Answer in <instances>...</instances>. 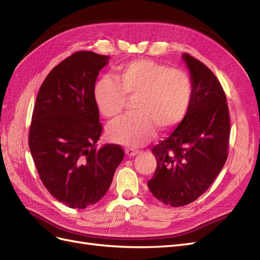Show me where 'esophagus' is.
Returning <instances> with one entry per match:
<instances>
[{
  "label": "esophagus",
  "mask_w": 260,
  "mask_h": 260,
  "mask_svg": "<svg viewBox=\"0 0 260 260\" xmlns=\"http://www.w3.org/2000/svg\"><path fill=\"white\" fill-rule=\"evenodd\" d=\"M124 152H125V154H127L129 157L136 156V155L139 153L138 149H136V148H130V147H129V148H125Z\"/></svg>",
  "instance_id": "34e87169"
}]
</instances>
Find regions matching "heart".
I'll list each match as a JSON object with an SVG mask.
<instances>
[{
	"instance_id": "1",
	"label": "heart",
	"mask_w": 260,
	"mask_h": 260,
	"mask_svg": "<svg viewBox=\"0 0 260 260\" xmlns=\"http://www.w3.org/2000/svg\"><path fill=\"white\" fill-rule=\"evenodd\" d=\"M116 79L102 77L94 85L93 99L99 112L108 119L122 113L125 96L135 98L133 111L108 127L115 143L140 146L151 141L156 128L168 131L185 117L192 99V82L181 69L152 59H136L116 69Z\"/></svg>"
}]
</instances>
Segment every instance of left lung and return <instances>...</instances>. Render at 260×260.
<instances>
[{"instance_id":"obj_1","label":"left lung","mask_w":260,"mask_h":260,"mask_svg":"<svg viewBox=\"0 0 260 260\" xmlns=\"http://www.w3.org/2000/svg\"><path fill=\"white\" fill-rule=\"evenodd\" d=\"M192 99L183 120L153 147L156 171L147 181L155 198L172 207L198 200L214 182L228 158L230 116L226 96L214 73L184 53Z\"/></svg>"}]
</instances>
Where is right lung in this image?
Wrapping results in <instances>:
<instances>
[{
    "instance_id": "right-lung-1",
    "label": "right lung",
    "mask_w": 260,
    "mask_h": 260,
    "mask_svg": "<svg viewBox=\"0 0 260 260\" xmlns=\"http://www.w3.org/2000/svg\"><path fill=\"white\" fill-rule=\"evenodd\" d=\"M106 55L79 51L60 61L39 90L29 148L43 185L70 208L94 205L123 159L120 145L96 149L102 130L93 89Z\"/></svg>"
}]
</instances>
